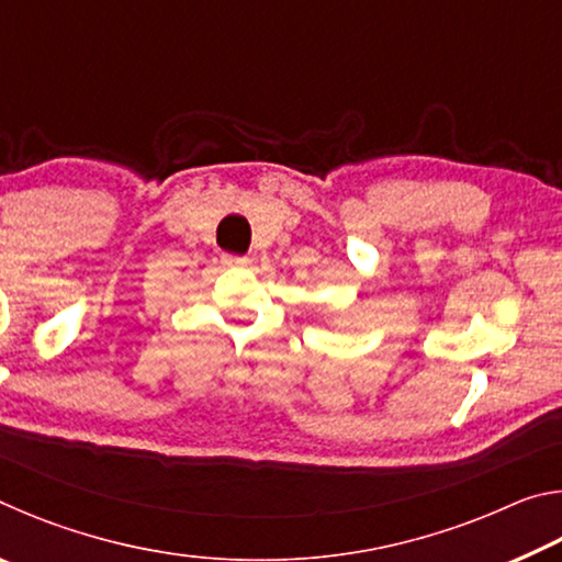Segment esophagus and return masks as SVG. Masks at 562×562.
I'll list each match as a JSON object with an SVG mask.
<instances>
[{
  "label": "esophagus",
  "instance_id": "1",
  "mask_svg": "<svg viewBox=\"0 0 562 562\" xmlns=\"http://www.w3.org/2000/svg\"><path fill=\"white\" fill-rule=\"evenodd\" d=\"M223 265H227V268H245V265H247V258H243V255L225 252V255H223Z\"/></svg>",
  "mask_w": 562,
  "mask_h": 562
}]
</instances>
